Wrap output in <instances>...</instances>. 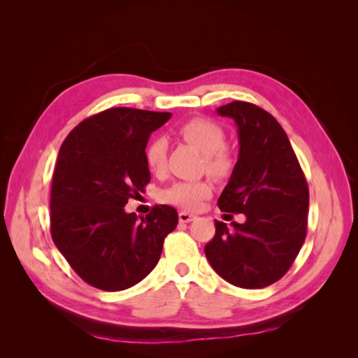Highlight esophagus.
<instances>
[{
    "instance_id": "1",
    "label": "esophagus",
    "mask_w": 358,
    "mask_h": 358,
    "mask_svg": "<svg viewBox=\"0 0 358 358\" xmlns=\"http://www.w3.org/2000/svg\"><path fill=\"white\" fill-rule=\"evenodd\" d=\"M196 218H197L196 215L188 213V212H180V213H179V221H180V222H191V221H194Z\"/></svg>"
}]
</instances>
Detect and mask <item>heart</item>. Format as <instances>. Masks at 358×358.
<instances>
[{"label": "heart", "instance_id": "1", "mask_svg": "<svg viewBox=\"0 0 358 358\" xmlns=\"http://www.w3.org/2000/svg\"><path fill=\"white\" fill-rule=\"evenodd\" d=\"M179 134L187 142L206 154V166L215 176H225L233 167V158L225 146L224 129L206 117H192L179 128ZM145 159L150 171L161 173L167 161V140L155 138L145 150ZM212 196L209 180H183L173 183L164 192L162 200L182 209L196 210Z\"/></svg>", "mask_w": 358, "mask_h": 358}]
</instances>
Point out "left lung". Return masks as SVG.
<instances>
[{"label":"left lung","mask_w":358,"mask_h":358,"mask_svg":"<svg viewBox=\"0 0 358 358\" xmlns=\"http://www.w3.org/2000/svg\"><path fill=\"white\" fill-rule=\"evenodd\" d=\"M231 117L239 158L218 199L222 212L243 213V224L215 221L204 246L210 266L227 282L257 289L282 278L305 242L309 189L289 140L276 119L251 103L216 109Z\"/></svg>","instance_id":"8db88e82"}]
</instances>
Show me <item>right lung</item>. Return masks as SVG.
Wrapping results in <instances>:
<instances>
[{
    "label": "right lung",
    "instance_id": "obj_1",
    "mask_svg": "<svg viewBox=\"0 0 358 358\" xmlns=\"http://www.w3.org/2000/svg\"><path fill=\"white\" fill-rule=\"evenodd\" d=\"M171 113L113 107L85 119L61 145L50 192L53 243L86 284L122 291L138 284L176 229L178 212L155 206L146 216L124 206L150 180L145 149Z\"/></svg>",
    "mask_w": 358,
    "mask_h": 358
}]
</instances>
